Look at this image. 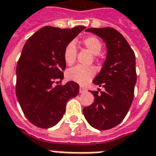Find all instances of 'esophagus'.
<instances>
[{"mask_svg":"<svg viewBox=\"0 0 156 156\" xmlns=\"http://www.w3.org/2000/svg\"><path fill=\"white\" fill-rule=\"evenodd\" d=\"M84 92H86V88H85L84 87H83V86H80V87H79V93H80V94H83V93H84Z\"/></svg>","mask_w":156,"mask_h":156,"instance_id":"1","label":"esophagus"}]
</instances>
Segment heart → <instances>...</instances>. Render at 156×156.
<instances>
[{
  "instance_id": "1",
  "label": "heart",
  "mask_w": 156,
  "mask_h": 156,
  "mask_svg": "<svg viewBox=\"0 0 156 156\" xmlns=\"http://www.w3.org/2000/svg\"><path fill=\"white\" fill-rule=\"evenodd\" d=\"M82 43L88 48L94 55H98L102 50V43L97 37L88 36L82 40ZM77 57V48L73 41H70L65 46L62 51V58L68 65L73 64ZM96 74V69L94 67H85L78 65L71 68L66 72V77L68 80L78 83L79 84H87Z\"/></svg>"
}]
</instances>
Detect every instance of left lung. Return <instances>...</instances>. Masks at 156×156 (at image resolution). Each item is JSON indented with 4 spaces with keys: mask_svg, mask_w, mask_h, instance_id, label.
<instances>
[{
    "mask_svg": "<svg viewBox=\"0 0 156 156\" xmlns=\"http://www.w3.org/2000/svg\"><path fill=\"white\" fill-rule=\"evenodd\" d=\"M106 42L107 58L93 83L105 91H91L94 102L83 109L92 127L106 130L120 124L134 99L137 75L135 55L126 39L112 27L88 28Z\"/></svg>",
    "mask_w": 156,
    "mask_h": 156,
    "instance_id": "obj_1",
    "label": "left lung"
}]
</instances>
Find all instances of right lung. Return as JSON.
<instances>
[{"mask_svg": "<svg viewBox=\"0 0 156 156\" xmlns=\"http://www.w3.org/2000/svg\"><path fill=\"white\" fill-rule=\"evenodd\" d=\"M84 28L47 26L26 41L16 66V94L22 112L37 127L48 129L58 124L68 99L78 95L79 85L75 82L56 86L53 83L63 78L65 46Z\"/></svg>", "mask_w": 156, "mask_h": 156, "instance_id": "1", "label": "right lung"}]
</instances>
